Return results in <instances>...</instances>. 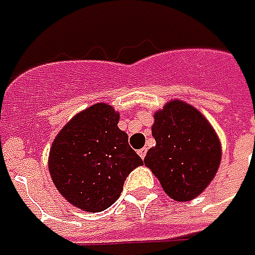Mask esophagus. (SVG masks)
Masks as SVG:
<instances>
[{
    "instance_id": "esophagus-1",
    "label": "esophagus",
    "mask_w": 255,
    "mask_h": 255,
    "mask_svg": "<svg viewBox=\"0 0 255 255\" xmlns=\"http://www.w3.org/2000/svg\"><path fill=\"white\" fill-rule=\"evenodd\" d=\"M146 151H147L146 149H139L138 150L139 157H140V158H144V157H146Z\"/></svg>"
}]
</instances>
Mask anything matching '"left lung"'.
I'll use <instances>...</instances> for the list:
<instances>
[{"label": "left lung", "mask_w": 255, "mask_h": 255, "mask_svg": "<svg viewBox=\"0 0 255 255\" xmlns=\"http://www.w3.org/2000/svg\"><path fill=\"white\" fill-rule=\"evenodd\" d=\"M151 133L155 146L147 151L144 165L164 191L186 202L206 190L219 171L221 143L202 113L187 102L169 101L154 113Z\"/></svg>", "instance_id": "left-lung-1"}]
</instances>
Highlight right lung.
Here are the masks:
<instances>
[{
  "instance_id": "obj_1",
  "label": "right lung",
  "mask_w": 255,
  "mask_h": 255,
  "mask_svg": "<svg viewBox=\"0 0 255 255\" xmlns=\"http://www.w3.org/2000/svg\"><path fill=\"white\" fill-rule=\"evenodd\" d=\"M120 115L100 102L73 116L53 140L49 172L58 192L84 212L116 202L127 176L143 161L117 127Z\"/></svg>"
}]
</instances>
